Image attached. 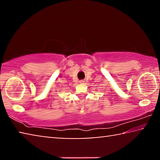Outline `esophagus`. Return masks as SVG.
Instances as JSON below:
<instances>
[{"label":"esophagus","instance_id":"1","mask_svg":"<svg viewBox=\"0 0 160 160\" xmlns=\"http://www.w3.org/2000/svg\"><path fill=\"white\" fill-rule=\"evenodd\" d=\"M79 82H80V83H81V84H83L84 82H85V81H84L83 80H80V81H79Z\"/></svg>","mask_w":160,"mask_h":160}]
</instances>
